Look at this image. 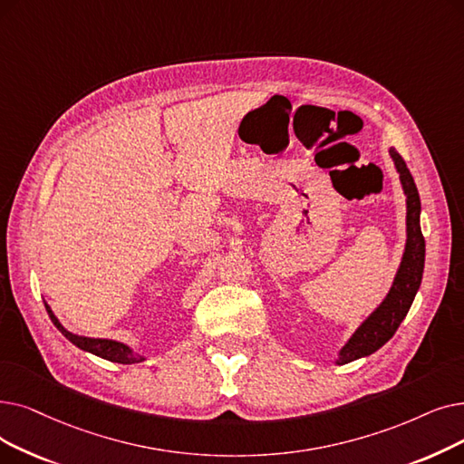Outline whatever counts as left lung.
<instances>
[{"label": "left lung", "instance_id": "8db88e82", "mask_svg": "<svg viewBox=\"0 0 464 464\" xmlns=\"http://www.w3.org/2000/svg\"><path fill=\"white\" fill-rule=\"evenodd\" d=\"M391 157L394 159L396 170L400 172V182L408 197V243L406 252L401 257L400 269L392 282V288L385 301L368 316L354 335L349 339V343L341 349L337 364H349V362L368 356L382 347L398 330L400 322L406 318L415 294L420 286L422 269H425V237L420 233L419 214H420V200L419 191L415 188L413 176L406 167V160L401 155L391 148Z\"/></svg>", "mask_w": 464, "mask_h": 464}]
</instances>
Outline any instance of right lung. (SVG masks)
<instances>
[{
  "label": "right lung",
  "instance_id": "add662e5",
  "mask_svg": "<svg viewBox=\"0 0 464 464\" xmlns=\"http://www.w3.org/2000/svg\"><path fill=\"white\" fill-rule=\"evenodd\" d=\"M45 309L53 320V324L63 332V335L66 339H70L73 345H77L79 349H83L87 353H92L100 358H106L110 362H117V364H136V362H142L144 356L134 354L127 345L117 343V341L111 339H94V337H83V335H75L72 332H68L63 324H60L58 318L54 316V313L51 311V307L45 304Z\"/></svg>",
  "mask_w": 464,
  "mask_h": 464
}]
</instances>
